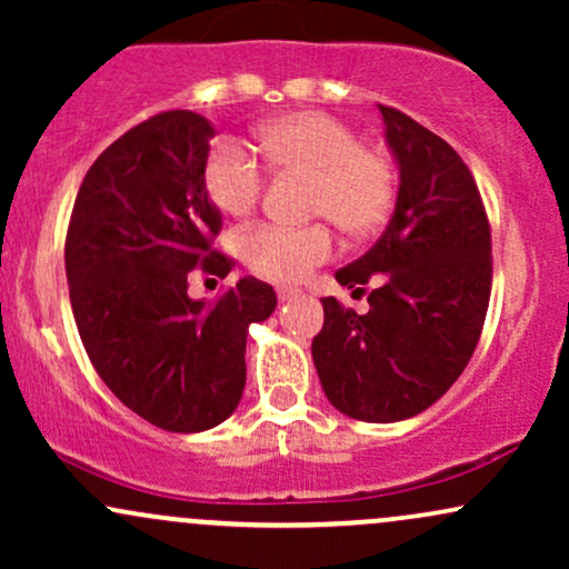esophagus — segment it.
I'll list each match as a JSON object with an SVG mask.
<instances>
[{"label": "esophagus", "mask_w": 569, "mask_h": 569, "mask_svg": "<svg viewBox=\"0 0 569 569\" xmlns=\"http://www.w3.org/2000/svg\"><path fill=\"white\" fill-rule=\"evenodd\" d=\"M299 289H289V286H283V289H278V299L280 302H291V299H297L299 297Z\"/></svg>", "instance_id": "34e87169"}]
</instances>
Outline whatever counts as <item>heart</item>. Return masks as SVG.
Returning <instances> with one entry per match:
<instances>
[{"instance_id": "1", "label": "heart", "mask_w": 569, "mask_h": 569, "mask_svg": "<svg viewBox=\"0 0 569 569\" xmlns=\"http://www.w3.org/2000/svg\"><path fill=\"white\" fill-rule=\"evenodd\" d=\"M264 160L280 173L310 179V211L331 219L342 232L369 234L388 219L396 198L390 162L361 147L350 126L323 112H293L264 122L257 133ZM208 198L230 217L253 211L264 189V173L234 141H221L206 162ZM335 251L326 227H257L243 234L246 264L278 283L302 280Z\"/></svg>"}]
</instances>
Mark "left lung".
<instances>
[{
    "label": "left lung",
    "instance_id": "obj_1",
    "mask_svg": "<svg viewBox=\"0 0 569 569\" xmlns=\"http://www.w3.org/2000/svg\"><path fill=\"white\" fill-rule=\"evenodd\" d=\"M398 168L396 208L375 246L337 280L369 293V312L323 302L312 363L331 407L363 422L426 411L471 361L492 289L481 194L460 154L398 109L380 107Z\"/></svg>",
    "mask_w": 569,
    "mask_h": 569
}]
</instances>
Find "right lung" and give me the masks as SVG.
Returning a JSON list of instances; mask_svg holds the SVG:
<instances>
[{"label": "right lung", "mask_w": 569, "mask_h": 569, "mask_svg": "<svg viewBox=\"0 0 569 569\" xmlns=\"http://www.w3.org/2000/svg\"><path fill=\"white\" fill-rule=\"evenodd\" d=\"M202 114L176 109L130 128L84 173L67 234L77 331L98 377L130 411L171 433L217 428L246 388L248 326L276 310L272 286L240 278L217 305L192 299L194 267L224 278L208 240L213 139Z\"/></svg>", "instance_id": "add662e5"}]
</instances>
